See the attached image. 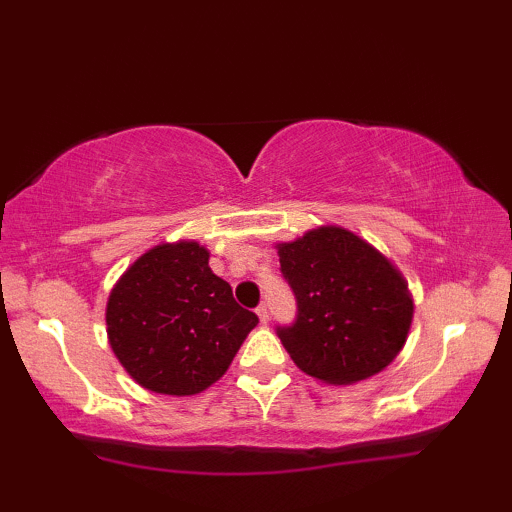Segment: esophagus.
Instances as JSON below:
<instances>
[{"instance_id":"obj_1","label":"esophagus","mask_w":512,"mask_h":512,"mask_svg":"<svg viewBox=\"0 0 512 512\" xmlns=\"http://www.w3.org/2000/svg\"><path fill=\"white\" fill-rule=\"evenodd\" d=\"M256 314H258V319H261V324H268V317H270V314H268V305H265V303L258 305V307H256Z\"/></svg>"}]
</instances>
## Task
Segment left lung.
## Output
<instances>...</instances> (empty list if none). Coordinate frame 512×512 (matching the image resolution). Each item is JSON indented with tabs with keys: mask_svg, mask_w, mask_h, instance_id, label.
<instances>
[{
	"mask_svg": "<svg viewBox=\"0 0 512 512\" xmlns=\"http://www.w3.org/2000/svg\"><path fill=\"white\" fill-rule=\"evenodd\" d=\"M298 303L296 324L277 328L296 366L326 384L368 380L401 352L412 293L382 251L342 226H319L277 244Z\"/></svg>",
	"mask_w": 512,
	"mask_h": 512,
	"instance_id": "1",
	"label": "left lung"
}]
</instances>
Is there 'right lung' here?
Here are the masks:
<instances>
[{
  "label": "right lung",
  "instance_id": "right-lung-1",
  "mask_svg": "<svg viewBox=\"0 0 512 512\" xmlns=\"http://www.w3.org/2000/svg\"><path fill=\"white\" fill-rule=\"evenodd\" d=\"M256 324L195 240L146 251L107 300L109 345L132 380L153 394L193 396L212 387Z\"/></svg>",
  "mask_w": 512,
  "mask_h": 512
}]
</instances>
